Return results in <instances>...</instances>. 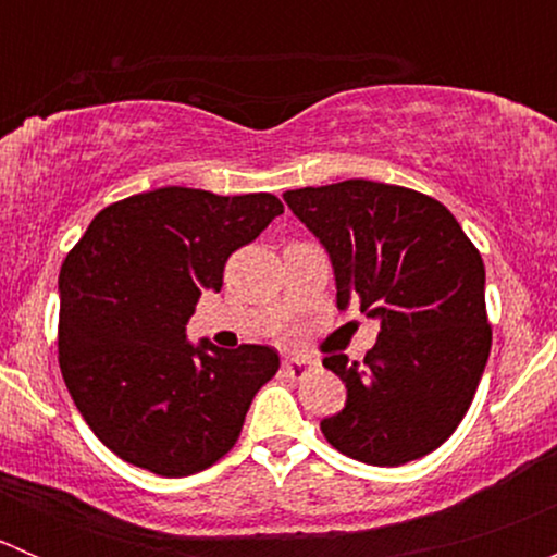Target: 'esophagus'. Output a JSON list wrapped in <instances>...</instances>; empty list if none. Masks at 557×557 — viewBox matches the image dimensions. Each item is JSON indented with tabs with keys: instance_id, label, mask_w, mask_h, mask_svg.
<instances>
[{
	"instance_id": "esophagus-1",
	"label": "esophagus",
	"mask_w": 557,
	"mask_h": 557,
	"mask_svg": "<svg viewBox=\"0 0 557 557\" xmlns=\"http://www.w3.org/2000/svg\"><path fill=\"white\" fill-rule=\"evenodd\" d=\"M283 372L288 374V377L301 380L307 372H310V361H305V358H285Z\"/></svg>"
}]
</instances>
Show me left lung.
Wrapping results in <instances>:
<instances>
[{
	"mask_svg": "<svg viewBox=\"0 0 557 557\" xmlns=\"http://www.w3.org/2000/svg\"><path fill=\"white\" fill-rule=\"evenodd\" d=\"M283 199L329 252L336 307L380 320L363 361L323 358L347 401L320 431L372 466L434 453L463 420L491 356L480 250L442 201L401 185L345 180Z\"/></svg>",
	"mask_w": 557,
	"mask_h": 557,
	"instance_id": "8db88e82",
	"label": "left lung"
}]
</instances>
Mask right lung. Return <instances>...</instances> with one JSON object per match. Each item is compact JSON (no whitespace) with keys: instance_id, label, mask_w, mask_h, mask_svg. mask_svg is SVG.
Segmentation results:
<instances>
[{"instance_id":"right-lung-1","label":"right lung","mask_w":557,"mask_h":557,"mask_svg":"<svg viewBox=\"0 0 557 557\" xmlns=\"http://www.w3.org/2000/svg\"><path fill=\"white\" fill-rule=\"evenodd\" d=\"M283 215L272 194L145 190L104 207L59 274V367L104 447L161 476H188L234 447L274 347L190 345L201 290L228 256Z\"/></svg>"}]
</instances>
